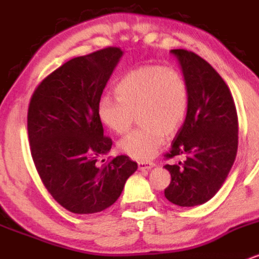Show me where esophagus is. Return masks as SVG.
Masks as SVG:
<instances>
[{
  "mask_svg": "<svg viewBox=\"0 0 259 259\" xmlns=\"http://www.w3.org/2000/svg\"><path fill=\"white\" fill-rule=\"evenodd\" d=\"M154 165L153 162H139V169L140 170H148Z\"/></svg>",
  "mask_w": 259,
  "mask_h": 259,
  "instance_id": "34e87169",
  "label": "esophagus"
}]
</instances>
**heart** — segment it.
<instances>
[{
    "mask_svg": "<svg viewBox=\"0 0 259 259\" xmlns=\"http://www.w3.org/2000/svg\"><path fill=\"white\" fill-rule=\"evenodd\" d=\"M115 92L118 97L103 95L100 99L101 121L121 135L138 115L141 126L121 139L119 148L134 159H151L162 147L164 135H174L186 119L190 92L185 76L175 68L141 65L121 76Z\"/></svg>",
    "mask_w": 259,
    "mask_h": 259,
    "instance_id": "heart-1",
    "label": "heart"
}]
</instances>
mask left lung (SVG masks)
Returning a JSON list of instances; mask_svg holds the SVG:
<instances>
[{"label": "left lung", "mask_w": 259, "mask_h": 259, "mask_svg": "<svg viewBox=\"0 0 259 259\" xmlns=\"http://www.w3.org/2000/svg\"><path fill=\"white\" fill-rule=\"evenodd\" d=\"M179 59L190 92L186 119L171 142L165 164L171 175L164 196L180 207L209 201L219 191L234 164L239 144V120L235 102L222 76L208 62L187 50H171Z\"/></svg>", "instance_id": "obj_1"}]
</instances>
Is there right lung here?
Masks as SVG:
<instances>
[{
    "label": "right lung",
    "instance_id": "add662e5",
    "mask_svg": "<svg viewBox=\"0 0 259 259\" xmlns=\"http://www.w3.org/2000/svg\"><path fill=\"white\" fill-rule=\"evenodd\" d=\"M121 55L119 47H106L65 62L36 86L29 103L35 168L52 197L76 214L111 207L138 169L127 156L97 164L112 147L97 106Z\"/></svg>",
    "mask_w": 259,
    "mask_h": 259
}]
</instances>
